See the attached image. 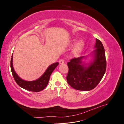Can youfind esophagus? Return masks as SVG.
<instances>
[{"mask_svg": "<svg viewBox=\"0 0 124 124\" xmlns=\"http://www.w3.org/2000/svg\"><path fill=\"white\" fill-rule=\"evenodd\" d=\"M59 62L60 64H62V63H64V59H61L59 60Z\"/></svg>", "mask_w": 124, "mask_h": 124, "instance_id": "esophagus-1", "label": "esophagus"}]
</instances>
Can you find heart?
I'll return each instance as SVG.
<instances>
[{"mask_svg":"<svg viewBox=\"0 0 124 124\" xmlns=\"http://www.w3.org/2000/svg\"><path fill=\"white\" fill-rule=\"evenodd\" d=\"M84 46V43L82 40H80L76 44V46H75L74 49H73V52L74 53H78V52H80L82 48H83Z\"/></svg>","mask_w":124,"mask_h":124,"instance_id":"obj_1","label":"heart"}]
</instances>
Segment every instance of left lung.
I'll use <instances>...</instances> for the list:
<instances>
[{
	"mask_svg": "<svg viewBox=\"0 0 124 124\" xmlns=\"http://www.w3.org/2000/svg\"><path fill=\"white\" fill-rule=\"evenodd\" d=\"M95 47L94 61L87 68L81 65L83 57L73 58L67 63L69 71L67 81L75 89L91 91L98 85L104 76L107 67L106 55L103 44L98 39Z\"/></svg>",
	"mask_w": 124,
	"mask_h": 124,
	"instance_id": "8db88e82",
	"label": "left lung"
}]
</instances>
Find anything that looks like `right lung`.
<instances>
[{
    "instance_id": "right-lung-1",
    "label": "right lung",
    "mask_w": 124,
    "mask_h": 124,
    "mask_svg": "<svg viewBox=\"0 0 124 124\" xmlns=\"http://www.w3.org/2000/svg\"><path fill=\"white\" fill-rule=\"evenodd\" d=\"M12 57L13 54L11 57L10 66L11 72H12L15 81L16 82L18 85H19L22 88L31 92H38L42 91L46 88L49 81L51 73L59 64L58 62H56L50 65L44 73L38 80L33 81H26L21 79L14 71L12 64Z\"/></svg>"
}]
</instances>
